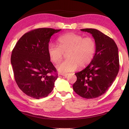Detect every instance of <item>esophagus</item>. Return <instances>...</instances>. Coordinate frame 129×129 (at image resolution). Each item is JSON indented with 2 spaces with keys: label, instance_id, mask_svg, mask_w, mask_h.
I'll return each mask as SVG.
<instances>
[{
  "label": "esophagus",
  "instance_id": "obj_1",
  "mask_svg": "<svg viewBox=\"0 0 129 129\" xmlns=\"http://www.w3.org/2000/svg\"><path fill=\"white\" fill-rule=\"evenodd\" d=\"M60 75H61L62 76H64V77H67V76L69 75L68 73H60Z\"/></svg>",
  "mask_w": 129,
  "mask_h": 129
}]
</instances>
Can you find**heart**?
Segmentation results:
<instances>
[{"label": "heart", "mask_w": 129, "mask_h": 129, "mask_svg": "<svg viewBox=\"0 0 129 129\" xmlns=\"http://www.w3.org/2000/svg\"><path fill=\"white\" fill-rule=\"evenodd\" d=\"M58 45L49 44L48 47L50 60L55 64L61 60L64 53L67 59L57 66L60 72L67 73L75 71L79 66L85 67L93 59L96 51V43L91 37L84 38L82 35L72 32L59 37Z\"/></svg>", "instance_id": "obj_1"}]
</instances>
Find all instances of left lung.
<instances>
[{"label":"left lung","mask_w":129,"mask_h":129,"mask_svg":"<svg viewBox=\"0 0 129 129\" xmlns=\"http://www.w3.org/2000/svg\"><path fill=\"white\" fill-rule=\"evenodd\" d=\"M81 30L92 35L96 51L90 64L75 73L77 81L73 89L83 98L95 99L106 93L117 77L119 69L118 49L114 41L100 30L92 28Z\"/></svg>","instance_id":"left-lung-1"}]
</instances>
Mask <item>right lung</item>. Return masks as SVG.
<instances>
[{"mask_svg": "<svg viewBox=\"0 0 129 129\" xmlns=\"http://www.w3.org/2000/svg\"><path fill=\"white\" fill-rule=\"evenodd\" d=\"M61 29L42 28L25 33L13 49L11 62L15 81L20 90L34 99L45 97L58 77L48 47L51 36Z\"/></svg>", "mask_w": 129, "mask_h": 129, "instance_id": "add662e5", "label": "right lung"}]
</instances>
